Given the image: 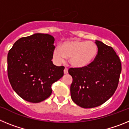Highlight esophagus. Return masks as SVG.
I'll return each instance as SVG.
<instances>
[{"label":"esophagus","mask_w":129,"mask_h":129,"mask_svg":"<svg viewBox=\"0 0 129 129\" xmlns=\"http://www.w3.org/2000/svg\"><path fill=\"white\" fill-rule=\"evenodd\" d=\"M64 73L65 74H68V68H64Z\"/></svg>","instance_id":"1"}]
</instances>
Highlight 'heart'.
Returning <instances> with one entry per match:
<instances>
[{"mask_svg": "<svg viewBox=\"0 0 129 129\" xmlns=\"http://www.w3.org/2000/svg\"><path fill=\"white\" fill-rule=\"evenodd\" d=\"M98 53V47L94 42L75 40L62 43L61 48H55L53 58L57 62H64L68 58L72 66L81 68L90 64Z\"/></svg>", "mask_w": 129, "mask_h": 129, "instance_id": "heart-1", "label": "heart"}]
</instances>
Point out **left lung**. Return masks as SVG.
<instances>
[{
    "label": "left lung",
    "mask_w": 129,
    "mask_h": 129,
    "mask_svg": "<svg viewBox=\"0 0 129 129\" xmlns=\"http://www.w3.org/2000/svg\"><path fill=\"white\" fill-rule=\"evenodd\" d=\"M98 53L88 65L70 68L73 79L70 86L72 101L85 109L98 107L114 94L119 81L121 64L111 46L96 41Z\"/></svg>",
    "instance_id": "1"
}]
</instances>
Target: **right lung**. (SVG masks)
Segmentation results:
<instances>
[{
    "instance_id": "1",
    "label": "right lung",
    "mask_w": 129,
    "mask_h": 129,
    "mask_svg": "<svg viewBox=\"0 0 129 129\" xmlns=\"http://www.w3.org/2000/svg\"><path fill=\"white\" fill-rule=\"evenodd\" d=\"M54 38L35 34L22 37L8 53V76L15 92L23 100L39 103L50 97L52 85L63 76L64 67L52 61Z\"/></svg>"
}]
</instances>
